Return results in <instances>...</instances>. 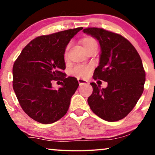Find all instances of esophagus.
Masks as SVG:
<instances>
[{
  "instance_id": "esophagus-1",
  "label": "esophagus",
  "mask_w": 155,
  "mask_h": 155,
  "mask_svg": "<svg viewBox=\"0 0 155 155\" xmlns=\"http://www.w3.org/2000/svg\"><path fill=\"white\" fill-rule=\"evenodd\" d=\"M78 81H79V85H84L87 84V80H84L82 79H78Z\"/></svg>"
}]
</instances>
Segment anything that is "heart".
<instances>
[{
    "label": "heart",
    "instance_id": "obj_1",
    "mask_svg": "<svg viewBox=\"0 0 155 155\" xmlns=\"http://www.w3.org/2000/svg\"><path fill=\"white\" fill-rule=\"evenodd\" d=\"M81 43L87 49L91 46L97 44V42L94 38L91 37H84L81 40ZM67 49L65 51V55H66ZM92 69V66L90 65H84V64H80V65H76L75 67L71 70V74L77 78H84L88 75L89 73Z\"/></svg>",
    "mask_w": 155,
    "mask_h": 155
}]
</instances>
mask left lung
I'll use <instances>...</instances> for the list:
<instances>
[{
    "label": "left lung",
    "instance_id": "obj_1",
    "mask_svg": "<svg viewBox=\"0 0 155 155\" xmlns=\"http://www.w3.org/2000/svg\"><path fill=\"white\" fill-rule=\"evenodd\" d=\"M84 33L98 40L101 54L93 79L108 82L106 88L90 83L93 91L88 97L93 113L108 122L127 116L143 92L146 73L139 54L127 39L103 28H87Z\"/></svg>",
    "mask_w": 155,
    "mask_h": 155
}]
</instances>
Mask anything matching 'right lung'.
Returning a JSON list of instances; mask_svg holds the SVG:
<instances>
[{"label":"right lung","mask_w":155,"mask_h":155,"mask_svg":"<svg viewBox=\"0 0 155 155\" xmlns=\"http://www.w3.org/2000/svg\"><path fill=\"white\" fill-rule=\"evenodd\" d=\"M82 27L32 40L19 55L13 65V89L22 110L31 118L42 124L61 119L68 110L71 99L79 87L75 77L63 72L65 48ZM61 81L54 90L51 83Z\"/></svg>","instance_id":"1"}]
</instances>
